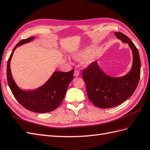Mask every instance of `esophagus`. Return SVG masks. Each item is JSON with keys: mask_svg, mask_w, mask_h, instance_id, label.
<instances>
[{"mask_svg": "<svg viewBox=\"0 0 150 150\" xmlns=\"http://www.w3.org/2000/svg\"><path fill=\"white\" fill-rule=\"evenodd\" d=\"M79 75V71L76 69V70L74 71V76H76V77H77V76H78Z\"/></svg>", "mask_w": 150, "mask_h": 150, "instance_id": "obj_1", "label": "esophagus"}]
</instances>
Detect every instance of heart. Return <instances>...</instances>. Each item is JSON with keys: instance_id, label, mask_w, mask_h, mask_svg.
Masks as SVG:
<instances>
[{"instance_id": "1", "label": "heart", "mask_w": 150, "mask_h": 150, "mask_svg": "<svg viewBox=\"0 0 150 150\" xmlns=\"http://www.w3.org/2000/svg\"><path fill=\"white\" fill-rule=\"evenodd\" d=\"M97 49L94 47H86L72 54V57L78 61H87L89 63L92 61V57L96 53Z\"/></svg>"}]
</instances>
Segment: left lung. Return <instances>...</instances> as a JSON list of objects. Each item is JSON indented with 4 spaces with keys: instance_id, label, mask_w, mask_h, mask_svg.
Segmentation results:
<instances>
[{
    "instance_id": "8db88e82",
    "label": "left lung",
    "mask_w": 150,
    "mask_h": 150,
    "mask_svg": "<svg viewBox=\"0 0 150 150\" xmlns=\"http://www.w3.org/2000/svg\"><path fill=\"white\" fill-rule=\"evenodd\" d=\"M115 34L122 42L128 44L132 51L133 64L129 72L123 76H110L101 69L97 61L83 71L88 98L100 108L115 107L125 101L134 92L140 78L141 61L137 48L124 34L118 32Z\"/></svg>"
}]
</instances>
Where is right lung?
<instances>
[{
  "label": "right lung",
  "mask_w": 150,
  "mask_h": 150,
  "mask_svg": "<svg viewBox=\"0 0 150 150\" xmlns=\"http://www.w3.org/2000/svg\"><path fill=\"white\" fill-rule=\"evenodd\" d=\"M35 37L21 40L13 49L7 65V78L8 86L13 96L22 106L29 111L44 113L52 111L60 105L64 99L68 86L73 79L74 70L69 72L55 71L40 87L32 91H24L19 88L12 78L11 61L16 49L29 43Z\"/></svg>",
  "instance_id": "obj_1"
}]
</instances>
